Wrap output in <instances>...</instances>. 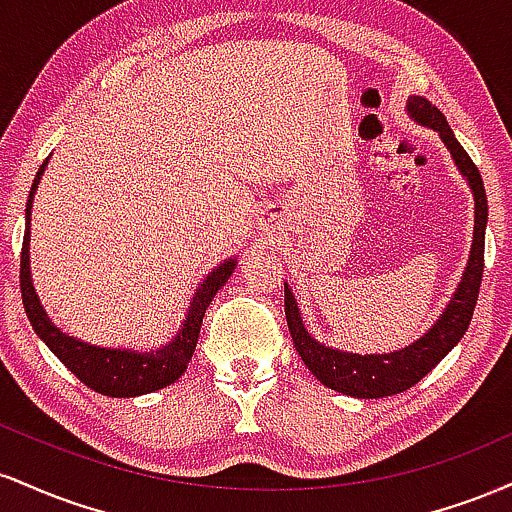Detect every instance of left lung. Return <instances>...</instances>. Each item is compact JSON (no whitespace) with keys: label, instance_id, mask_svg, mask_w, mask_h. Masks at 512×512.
Here are the masks:
<instances>
[{"label":"left lung","instance_id":"obj_1","mask_svg":"<svg viewBox=\"0 0 512 512\" xmlns=\"http://www.w3.org/2000/svg\"><path fill=\"white\" fill-rule=\"evenodd\" d=\"M407 113L414 122L438 132V137L448 146L452 161H455L462 178L467 180L474 197V238L472 248H469L467 267H464L460 284H457L455 293H452L438 320L416 342L404 346V349L390 351V354L361 356L354 354V351L334 349V346H327L310 337V332L305 330L296 296H293L289 284H284L286 322H289V332L298 356L303 358L305 366L322 385L358 399L397 395V392L409 390L411 385H416L424 375L431 373L467 332L474 305H477L481 274H484V238L486 221H489V202H486V190L479 170L472 163V158L467 156V151L462 149V144L455 139V132L450 129L445 115L431 101H426L424 96H409Z\"/></svg>","mask_w":512,"mask_h":512}]
</instances>
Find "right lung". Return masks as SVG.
Here are the masks:
<instances>
[{
	"instance_id": "right-lung-1",
	"label": "right lung",
	"mask_w": 512,
	"mask_h": 512,
	"mask_svg": "<svg viewBox=\"0 0 512 512\" xmlns=\"http://www.w3.org/2000/svg\"><path fill=\"white\" fill-rule=\"evenodd\" d=\"M48 161L50 158H45L31 185V195H28L26 202V231H23L21 248V296L23 308H26V315L31 320L35 334L43 339L45 346L60 358L64 366L72 370L81 383L91 387V390L101 392V395L139 397L163 390V387L175 383L187 370V363H190L192 354H195L202 317L207 313L216 291L231 279L233 269L238 267V260L236 257L223 260L219 267L211 269L204 276L199 289L192 293L185 320L178 327V334L163 346H156V349H110V346L88 344L84 339L72 337L69 332H62L52 322V317L43 308V303H40L31 276V209L35 190H38L40 178H43L45 168H48Z\"/></svg>"
}]
</instances>
